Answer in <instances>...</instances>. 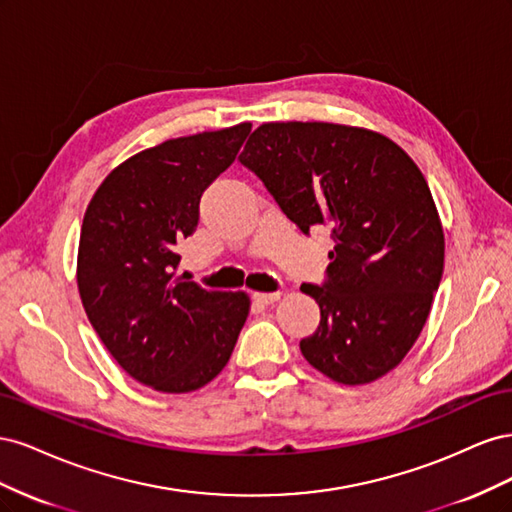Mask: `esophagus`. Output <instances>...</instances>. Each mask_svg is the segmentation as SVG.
Wrapping results in <instances>:
<instances>
[{
	"instance_id": "esophagus-1",
	"label": "esophagus",
	"mask_w": 512,
	"mask_h": 512,
	"mask_svg": "<svg viewBox=\"0 0 512 512\" xmlns=\"http://www.w3.org/2000/svg\"><path fill=\"white\" fill-rule=\"evenodd\" d=\"M282 292H254V301L260 305H271L280 299Z\"/></svg>"
}]
</instances>
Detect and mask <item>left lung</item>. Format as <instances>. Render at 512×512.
I'll return each mask as SVG.
<instances>
[{
	"label": "left lung",
	"instance_id": "left-lung-1",
	"mask_svg": "<svg viewBox=\"0 0 512 512\" xmlns=\"http://www.w3.org/2000/svg\"><path fill=\"white\" fill-rule=\"evenodd\" d=\"M239 162L286 218L329 226L327 280L301 290L320 305L307 363L339 384L389 374L421 335L444 271V232L429 185L408 153L365 128L262 123Z\"/></svg>",
	"mask_w": 512,
	"mask_h": 512
}]
</instances>
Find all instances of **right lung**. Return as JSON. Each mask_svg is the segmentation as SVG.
<instances>
[{
	"label": "right lung",
	"mask_w": 512,
	"mask_h": 512,
	"mask_svg": "<svg viewBox=\"0 0 512 512\" xmlns=\"http://www.w3.org/2000/svg\"><path fill=\"white\" fill-rule=\"evenodd\" d=\"M252 123L181 136L136 153L85 211L76 282L91 327L126 374L190 393L226 367L250 314L245 292L177 277V243L198 226L200 196L235 162Z\"/></svg>",
	"instance_id": "right-lung-1"
}]
</instances>
